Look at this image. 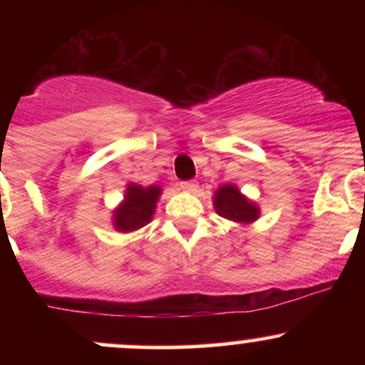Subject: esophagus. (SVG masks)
<instances>
[{"instance_id": "obj_1", "label": "esophagus", "mask_w": 365, "mask_h": 365, "mask_svg": "<svg viewBox=\"0 0 365 365\" xmlns=\"http://www.w3.org/2000/svg\"><path fill=\"white\" fill-rule=\"evenodd\" d=\"M180 187H182V190H185V192H195L197 190V183L192 182V180H188V182H182V183H180Z\"/></svg>"}]
</instances>
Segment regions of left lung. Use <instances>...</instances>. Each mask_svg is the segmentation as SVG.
<instances>
[{
    "instance_id": "left-lung-1",
    "label": "left lung",
    "mask_w": 365,
    "mask_h": 365,
    "mask_svg": "<svg viewBox=\"0 0 365 365\" xmlns=\"http://www.w3.org/2000/svg\"><path fill=\"white\" fill-rule=\"evenodd\" d=\"M215 209L220 216L235 223L249 225L259 217L257 204L250 202L247 197L238 190V187L226 183L220 187L215 194Z\"/></svg>"
}]
</instances>
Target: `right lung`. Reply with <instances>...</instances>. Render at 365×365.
I'll list each match as a JSON object with an SVG mask.
<instances>
[{"instance_id":"obj_1","label":"right lung","mask_w":365,"mask_h":365,"mask_svg":"<svg viewBox=\"0 0 365 365\" xmlns=\"http://www.w3.org/2000/svg\"><path fill=\"white\" fill-rule=\"evenodd\" d=\"M161 187H142L128 183L123 202L113 211V226L121 233L135 232L153 220Z\"/></svg>"}]
</instances>
